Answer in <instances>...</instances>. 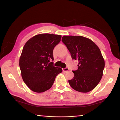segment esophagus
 Returning <instances> with one entry per match:
<instances>
[{
  "label": "esophagus",
  "mask_w": 120,
  "mask_h": 120,
  "mask_svg": "<svg viewBox=\"0 0 120 120\" xmlns=\"http://www.w3.org/2000/svg\"><path fill=\"white\" fill-rule=\"evenodd\" d=\"M68 70H69V68H63V71H64V72L68 71Z\"/></svg>",
  "instance_id": "34e87169"
}]
</instances>
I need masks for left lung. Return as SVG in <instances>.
<instances>
[{
    "instance_id": "8db88e82",
    "label": "left lung",
    "mask_w": 120,
    "mask_h": 120,
    "mask_svg": "<svg viewBox=\"0 0 120 120\" xmlns=\"http://www.w3.org/2000/svg\"><path fill=\"white\" fill-rule=\"evenodd\" d=\"M62 41L72 59L78 60V70L68 80L71 88L78 92L88 93L98 85L102 78L105 60L101 50L92 40L82 36L64 35Z\"/></svg>"
}]
</instances>
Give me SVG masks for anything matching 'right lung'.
I'll list each match as a JSON object with an SVG mask.
<instances>
[{"label": "right lung", "instance_id": "1", "mask_svg": "<svg viewBox=\"0 0 120 120\" xmlns=\"http://www.w3.org/2000/svg\"><path fill=\"white\" fill-rule=\"evenodd\" d=\"M61 35L41 34L36 35L25 43L19 59L21 77L26 86L36 93H42L52 86L56 76L62 72L55 67L53 50L60 41Z\"/></svg>", "mask_w": 120, "mask_h": 120}]
</instances>
